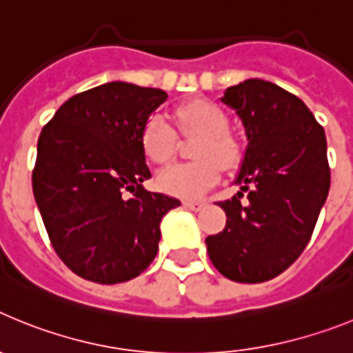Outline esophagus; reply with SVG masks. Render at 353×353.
Instances as JSON below:
<instances>
[{
    "label": "esophagus",
    "mask_w": 353,
    "mask_h": 353,
    "mask_svg": "<svg viewBox=\"0 0 353 353\" xmlns=\"http://www.w3.org/2000/svg\"><path fill=\"white\" fill-rule=\"evenodd\" d=\"M205 201H183V207L189 208V210H194V212H199L201 208L205 207Z\"/></svg>",
    "instance_id": "esophagus-1"
}]
</instances>
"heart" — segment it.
<instances>
[{
    "instance_id": "heart-1",
    "label": "heart",
    "mask_w": 353,
    "mask_h": 353,
    "mask_svg": "<svg viewBox=\"0 0 353 353\" xmlns=\"http://www.w3.org/2000/svg\"><path fill=\"white\" fill-rule=\"evenodd\" d=\"M176 129L185 138H196L194 155L198 161L166 168L157 174L159 191L179 198H198L219 182L221 170H235L242 162L244 148L233 130L228 129L230 117L215 102L192 99L174 109ZM179 136L170 121L161 114H150L139 130V146L155 166H164L173 159Z\"/></svg>"
}]
</instances>
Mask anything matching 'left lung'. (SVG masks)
<instances>
[{
	"instance_id": "8db88e82",
	"label": "left lung",
	"mask_w": 353,
	"mask_h": 353,
	"mask_svg": "<svg viewBox=\"0 0 353 353\" xmlns=\"http://www.w3.org/2000/svg\"><path fill=\"white\" fill-rule=\"evenodd\" d=\"M223 102L249 143L240 192L217 203L226 226L205 240L208 256L232 281H270L301 256L329 194L325 132L299 97L269 81L230 86Z\"/></svg>"
}]
</instances>
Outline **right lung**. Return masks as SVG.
Here are the masks:
<instances>
[{
  "instance_id": "add662e5",
  "label": "right lung",
  "mask_w": 353,
  "mask_h": 353,
  "mask_svg": "<svg viewBox=\"0 0 353 353\" xmlns=\"http://www.w3.org/2000/svg\"><path fill=\"white\" fill-rule=\"evenodd\" d=\"M166 99L113 81L70 97L40 132L33 194L56 254L86 281L117 285L145 272L162 215L180 205L141 187L150 170L139 130Z\"/></svg>"
}]
</instances>
